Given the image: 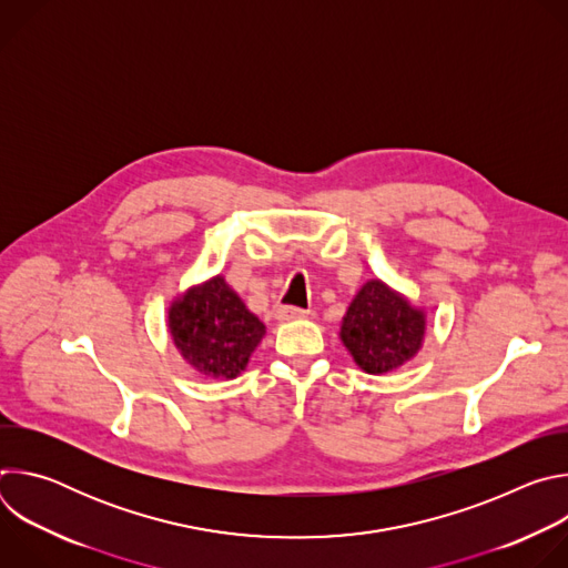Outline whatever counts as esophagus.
<instances>
[{
	"instance_id": "34e87169",
	"label": "esophagus",
	"mask_w": 568,
	"mask_h": 568,
	"mask_svg": "<svg viewBox=\"0 0 568 568\" xmlns=\"http://www.w3.org/2000/svg\"><path fill=\"white\" fill-rule=\"evenodd\" d=\"M307 312L301 310V307H294V305H276L274 307V316L278 321H292V318H303Z\"/></svg>"
}]
</instances>
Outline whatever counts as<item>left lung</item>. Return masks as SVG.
Segmentation results:
<instances>
[{"mask_svg": "<svg viewBox=\"0 0 568 568\" xmlns=\"http://www.w3.org/2000/svg\"><path fill=\"white\" fill-rule=\"evenodd\" d=\"M425 328L427 318L420 307L373 278L348 305L339 337L362 371L382 375L416 357Z\"/></svg>", "mask_w": 568, "mask_h": 568, "instance_id": "1", "label": "left lung"}]
</instances>
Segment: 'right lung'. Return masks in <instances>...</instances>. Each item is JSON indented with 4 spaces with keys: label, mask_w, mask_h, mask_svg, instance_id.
Listing matches in <instances>:
<instances>
[{
    "label": "right lung",
    "mask_w": 568,
    "mask_h": 568,
    "mask_svg": "<svg viewBox=\"0 0 568 568\" xmlns=\"http://www.w3.org/2000/svg\"><path fill=\"white\" fill-rule=\"evenodd\" d=\"M169 331L182 357L204 377L233 379L265 337V323L222 276L191 287L169 307Z\"/></svg>",
    "instance_id": "obj_1"
}]
</instances>
